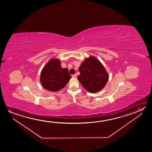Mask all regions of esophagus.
Instances as JSON below:
<instances>
[{
    "mask_svg": "<svg viewBox=\"0 0 152 152\" xmlns=\"http://www.w3.org/2000/svg\"><path fill=\"white\" fill-rule=\"evenodd\" d=\"M72 77H77V75H76V74H75V75H72Z\"/></svg>",
    "mask_w": 152,
    "mask_h": 152,
    "instance_id": "esophagus-1",
    "label": "esophagus"
}]
</instances>
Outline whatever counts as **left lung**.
Listing matches in <instances>:
<instances>
[{
    "label": "left lung",
    "mask_w": 152,
    "mask_h": 152,
    "mask_svg": "<svg viewBox=\"0 0 152 152\" xmlns=\"http://www.w3.org/2000/svg\"><path fill=\"white\" fill-rule=\"evenodd\" d=\"M77 79L84 89L91 93L99 92L105 87L109 75L101 62L94 56L86 58L79 68Z\"/></svg>",
    "instance_id": "obj_1"
}]
</instances>
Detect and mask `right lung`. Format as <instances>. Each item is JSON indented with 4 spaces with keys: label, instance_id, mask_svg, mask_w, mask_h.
<instances>
[{
    "label": "right lung",
    "instance_id": "right-lung-1",
    "mask_svg": "<svg viewBox=\"0 0 152 152\" xmlns=\"http://www.w3.org/2000/svg\"><path fill=\"white\" fill-rule=\"evenodd\" d=\"M67 68L61 67L58 58H51L42 70L40 82L44 89L57 92L63 88L71 78Z\"/></svg>",
    "mask_w": 152,
    "mask_h": 152
}]
</instances>
